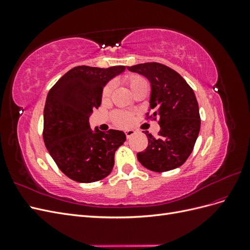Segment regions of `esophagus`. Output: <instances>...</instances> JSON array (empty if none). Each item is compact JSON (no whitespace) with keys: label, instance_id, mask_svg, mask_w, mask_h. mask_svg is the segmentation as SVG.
<instances>
[{"label":"esophagus","instance_id":"esophagus-1","mask_svg":"<svg viewBox=\"0 0 250 250\" xmlns=\"http://www.w3.org/2000/svg\"><path fill=\"white\" fill-rule=\"evenodd\" d=\"M134 133H135L134 130H126V131H125V134H126V138H127V139H130Z\"/></svg>","mask_w":250,"mask_h":250}]
</instances>
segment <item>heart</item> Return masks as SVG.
Listing matches in <instances>:
<instances>
[{
    "mask_svg": "<svg viewBox=\"0 0 250 250\" xmlns=\"http://www.w3.org/2000/svg\"><path fill=\"white\" fill-rule=\"evenodd\" d=\"M127 82H128V84H129V86H130V88H131V90H132L133 93L140 86H142L143 84H145V83H147L145 79H144L141 76H138V75H131V76H128L127 77ZM111 89H112V85L110 84V83L104 87L103 92H102V99L103 100H106L107 98L110 96ZM113 120H115V122L119 126L125 127V126H128V125L131 123L132 116L130 115L129 112L118 111V112L115 113V115H113Z\"/></svg>",
    "mask_w": 250,
    "mask_h": 250,
    "instance_id": "1",
    "label": "heart"
}]
</instances>
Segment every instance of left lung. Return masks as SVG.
<instances>
[{
    "instance_id": "obj_1",
    "label": "left lung",
    "mask_w": 250,
    "mask_h": 250,
    "mask_svg": "<svg viewBox=\"0 0 250 250\" xmlns=\"http://www.w3.org/2000/svg\"><path fill=\"white\" fill-rule=\"evenodd\" d=\"M127 70L149 80L152 115L148 118H158L161 126L158 138L145 131L148 147L137 154L139 162L154 172L180 167L192 153L200 130L199 107L193 89L176 71L162 63H140Z\"/></svg>"
}]
</instances>
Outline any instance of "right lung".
I'll return each mask as SVG.
<instances>
[{
    "label": "right lung",
    "mask_w": 250,
    "mask_h": 250,
    "mask_svg": "<svg viewBox=\"0 0 250 250\" xmlns=\"http://www.w3.org/2000/svg\"><path fill=\"white\" fill-rule=\"evenodd\" d=\"M124 65L108 69L75 66L48 93L43 109V142L64 175L88 184L108 176L115 153L123 145V131L93 130L89 116L101 105L104 86L125 71Z\"/></svg>",
    "instance_id": "1"
}]
</instances>
